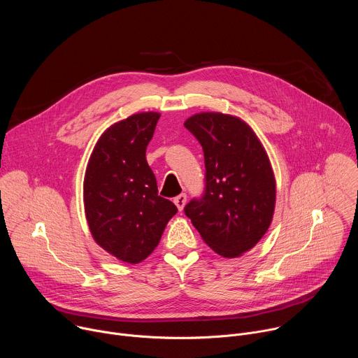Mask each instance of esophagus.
<instances>
[{
    "label": "esophagus",
    "mask_w": 358,
    "mask_h": 358,
    "mask_svg": "<svg viewBox=\"0 0 358 358\" xmlns=\"http://www.w3.org/2000/svg\"><path fill=\"white\" fill-rule=\"evenodd\" d=\"M174 203L177 206L178 211H182L184 207H185V203H187V195L185 194H180L178 196L174 198Z\"/></svg>",
    "instance_id": "obj_1"
}]
</instances>
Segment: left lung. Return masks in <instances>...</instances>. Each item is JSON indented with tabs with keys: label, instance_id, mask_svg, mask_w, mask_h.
I'll return each instance as SVG.
<instances>
[{
	"label": "left lung",
	"instance_id": "8db88e82",
	"mask_svg": "<svg viewBox=\"0 0 358 358\" xmlns=\"http://www.w3.org/2000/svg\"><path fill=\"white\" fill-rule=\"evenodd\" d=\"M203 150L206 192L184 213L213 250L238 258L271 227L276 180L261 140L242 119L202 112L184 122Z\"/></svg>",
	"mask_w": 358,
	"mask_h": 358
}]
</instances>
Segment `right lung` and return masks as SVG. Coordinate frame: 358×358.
Masks as SVG:
<instances>
[{"label": "right lung", "instance_id": "right-lung-1", "mask_svg": "<svg viewBox=\"0 0 358 358\" xmlns=\"http://www.w3.org/2000/svg\"><path fill=\"white\" fill-rule=\"evenodd\" d=\"M159 119L157 112H144L108 127L85 173V215L94 242L131 265L156 249L167 222L177 214L174 203L159 195L145 160Z\"/></svg>", "mask_w": 358, "mask_h": 358}]
</instances>
